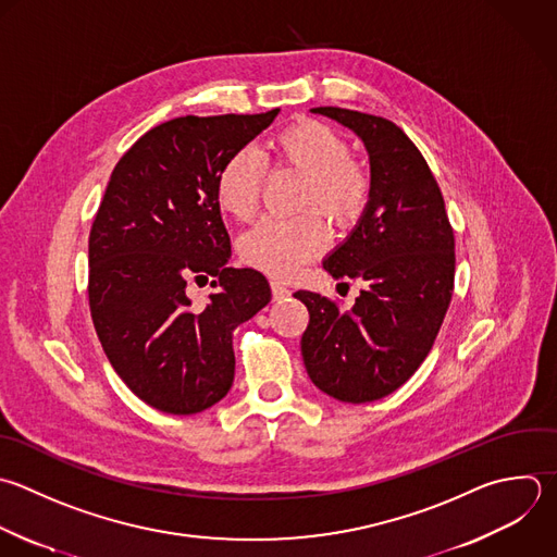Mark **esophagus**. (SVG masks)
Wrapping results in <instances>:
<instances>
[{
	"mask_svg": "<svg viewBox=\"0 0 557 557\" xmlns=\"http://www.w3.org/2000/svg\"><path fill=\"white\" fill-rule=\"evenodd\" d=\"M270 287H272V296H274V300H283V298H287V296H289V287H285L281 281H272V283H270Z\"/></svg>",
	"mask_w": 557,
	"mask_h": 557,
	"instance_id": "1",
	"label": "esophagus"
}]
</instances>
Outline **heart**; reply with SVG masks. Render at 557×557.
<instances>
[{
  "label": "heart",
  "instance_id": "1",
  "mask_svg": "<svg viewBox=\"0 0 557 557\" xmlns=\"http://www.w3.org/2000/svg\"><path fill=\"white\" fill-rule=\"evenodd\" d=\"M274 163L307 176L300 207L322 211L333 224L350 226L370 202V172L350 159L348 139L320 120H298L274 139ZM265 181V163L255 148L226 157L215 178V198L224 213L246 222L255 215ZM324 220L309 211L300 218H265L239 239V255L252 268L289 278L326 250Z\"/></svg>",
  "mask_w": 557,
  "mask_h": 557
}]
</instances>
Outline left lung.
I'll return each mask as SVG.
<instances>
[{"instance_id":"1","label":"left lung","mask_w":557,"mask_h":557,"mask_svg":"<svg viewBox=\"0 0 557 557\" xmlns=\"http://www.w3.org/2000/svg\"><path fill=\"white\" fill-rule=\"evenodd\" d=\"M311 111L363 141L372 194L324 259L333 278H357L363 289L348 311L296 292L309 309L300 350L315 387L342 403H370L398 389L429 355L453 296L455 237L424 157L394 122L337 107Z\"/></svg>"}]
</instances>
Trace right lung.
Returning a JSON list of instances; mask_svg holds the SVG:
<instances>
[{"mask_svg": "<svg viewBox=\"0 0 557 557\" xmlns=\"http://www.w3.org/2000/svg\"><path fill=\"white\" fill-rule=\"evenodd\" d=\"M276 115L170 120L111 174L89 235L91 318L120 379L159 411L189 416L222 400L235 379L233 331L272 298L261 272L226 265L215 178ZM209 275L216 292L196 308L186 283Z\"/></svg>", "mask_w": 557, "mask_h": 557, "instance_id": "obj_1", "label": "right lung"}]
</instances>
